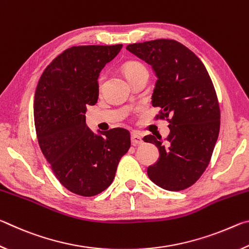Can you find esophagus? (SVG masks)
<instances>
[{"instance_id":"esophagus-1","label":"esophagus","mask_w":249,"mask_h":249,"mask_svg":"<svg viewBox=\"0 0 249 249\" xmlns=\"http://www.w3.org/2000/svg\"><path fill=\"white\" fill-rule=\"evenodd\" d=\"M130 141H132V144L134 146L137 145H142V137L141 134H138L137 132H133L132 135H130Z\"/></svg>"}]
</instances>
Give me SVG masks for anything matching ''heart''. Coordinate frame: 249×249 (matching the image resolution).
Here are the masks:
<instances>
[{
  "instance_id": "b5f03b06",
  "label": "heart",
  "mask_w": 249,
  "mask_h": 249,
  "mask_svg": "<svg viewBox=\"0 0 249 249\" xmlns=\"http://www.w3.org/2000/svg\"><path fill=\"white\" fill-rule=\"evenodd\" d=\"M142 70H146V68L142 64H140V62H136V61L127 62V64L124 66V73L126 75V78L129 77V75H132L133 73H136V72H138V71H142ZM102 79H103L102 77H100L99 81L100 82L102 81Z\"/></svg>"
}]
</instances>
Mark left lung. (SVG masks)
<instances>
[{
	"label": "left lung",
	"mask_w": 249,
	"mask_h": 249,
	"mask_svg": "<svg viewBox=\"0 0 249 249\" xmlns=\"http://www.w3.org/2000/svg\"><path fill=\"white\" fill-rule=\"evenodd\" d=\"M126 49L154 69L157 81L151 104L161 108L157 117L169 122L166 140L154 135L142 138L159 150L147 175L165 190H184L206 169L220 132V107L212 80L203 62L174 39L132 44Z\"/></svg>",
	"instance_id": "left-lung-1"
}]
</instances>
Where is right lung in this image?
Listing matches in <instances>:
<instances>
[{"label":"right lung","mask_w":249,"mask_h":249,"mask_svg":"<svg viewBox=\"0 0 249 249\" xmlns=\"http://www.w3.org/2000/svg\"><path fill=\"white\" fill-rule=\"evenodd\" d=\"M123 45L74 46L47 66L37 84L34 120L38 144L66 189L93 196L112 183L130 147L127 129L98 134L86 123L87 107L99 99V75Z\"/></svg>","instance_id":"add662e5"}]
</instances>
